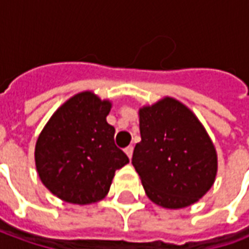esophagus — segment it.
Wrapping results in <instances>:
<instances>
[{
    "label": "esophagus",
    "mask_w": 249,
    "mask_h": 249,
    "mask_svg": "<svg viewBox=\"0 0 249 249\" xmlns=\"http://www.w3.org/2000/svg\"><path fill=\"white\" fill-rule=\"evenodd\" d=\"M132 151H134V147H132V146H127L126 148H124V152H126L127 157H128V158L132 157Z\"/></svg>",
    "instance_id": "1"
}]
</instances>
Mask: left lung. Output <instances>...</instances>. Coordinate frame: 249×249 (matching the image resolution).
Returning a JSON list of instances; mask_svg holds the SVG:
<instances>
[{
  "mask_svg": "<svg viewBox=\"0 0 249 249\" xmlns=\"http://www.w3.org/2000/svg\"><path fill=\"white\" fill-rule=\"evenodd\" d=\"M139 128L132 166L148 199L177 210L204 196L216 178L217 155L195 114L166 97L139 110Z\"/></svg>",
  "mask_w": 249,
  "mask_h": 249,
  "instance_id": "obj_1",
  "label": "left lung"
}]
</instances>
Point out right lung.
Listing matches in <instances>:
<instances>
[{
	"mask_svg": "<svg viewBox=\"0 0 249 249\" xmlns=\"http://www.w3.org/2000/svg\"><path fill=\"white\" fill-rule=\"evenodd\" d=\"M110 110V101L79 92L53 114L39 134L37 172L59 199L81 206L102 200L115 171L130 162L115 146V128L106 121Z\"/></svg>",
	"mask_w": 249,
	"mask_h": 249,
	"instance_id": "1",
	"label": "right lung"
}]
</instances>
